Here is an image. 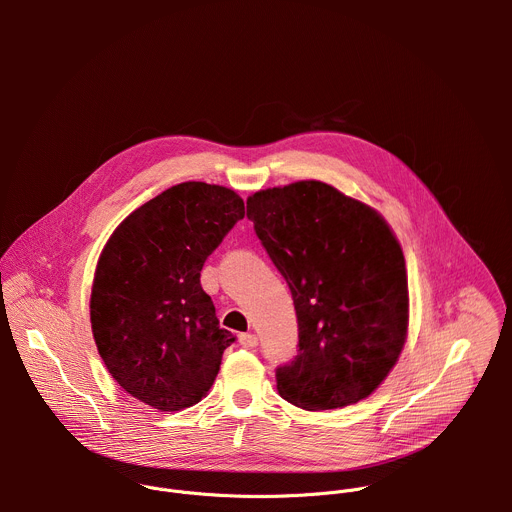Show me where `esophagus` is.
<instances>
[{"label": "esophagus", "instance_id": "1", "mask_svg": "<svg viewBox=\"0 0 512 512\" xmlns=\"http://www.w3.org/2000/svg\"><path fill=\"white\" fill-rule=\"evenodd\" d=\"M239 342L245 346V348H253V346H257V342H259V338L255 336V334H251V332H247V334H239Z\"/></svg>", "mask_w": 512, "mask_h": 512}]
</instances>
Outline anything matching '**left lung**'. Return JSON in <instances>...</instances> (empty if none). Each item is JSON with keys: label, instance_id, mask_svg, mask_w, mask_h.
I'll return each mask as SVG.
<instances>
[{"label": "left lung", "instance_id": "left-lung-1", "mask_svg": "<svg viewBox=\"0 0 512 512\" xmlns=\"http://www.w3.org/2000/svg\"><path fill=\"white\" fill-rule=\"evenodd\" d=\"M247 216L298 316L300 350L275 371L279 395L308 411L367 399L407 340V269L391 227L318 180L255 192Z\"/></svg>", "mask_w": 512, "mask_h": 512}]
</instances>
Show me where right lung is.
<instances>
[{"label": "right lung", "mask_w": 512, "mask_h": 512, "mask_svg": "<svg viewBox=\"0 0 512 512\" xmlns=\"http://www.w3.org/2000/svg\"><path fill=\"white\" fill-rule=\"evenodd\" d=\"M243 216L235 190L182 182L133 210L103 247L93 336L111 377L141 403L180 411L212 387L235 336L218 326L200 271Z\"/></svg>", "instance_id": "right-lung-1"}]
</instances>
